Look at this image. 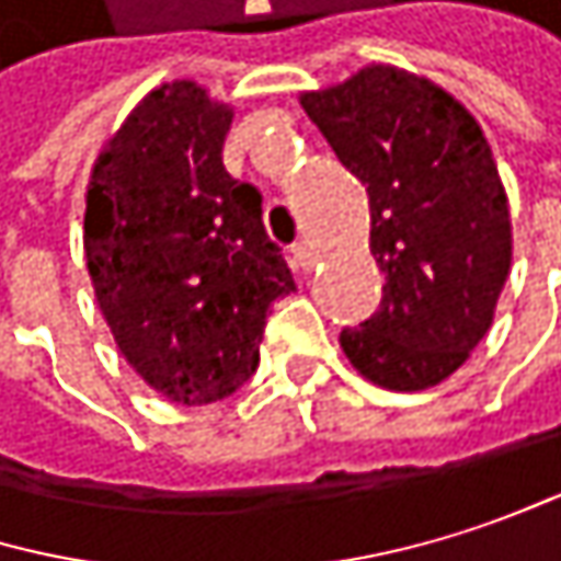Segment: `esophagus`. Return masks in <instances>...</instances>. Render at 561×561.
Returning a JSON list of instances; mask_svg holds the SVG:
<instances>
[{
	"instance_id": "obj_1",
	"label": "esophagus",
	"mask_w": 561,
	"mask_h": 561,
	"mask_svg": "<svg viewBox=\"0 0 561 561\" xmlns=\"http://www.w3.org/2000/svg\"><path fill=\"white\" fill-rule=\"evenodd\" d=\"M293 262H296V268L299 272H312V265H316V252H312V245L309 242H296L293 245Z\"/></svg>"
}]
</instances>
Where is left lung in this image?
I'll return each mask as SVG.
<instances>
[{
    "label": "left lung",
    "instance_id": "1",
    "mask_svg": "<svg viewBox=\"0 0 561 561\" xmlns=\"http://www.w3.org/2000/svg\"><path fill=\"white\" fill-rule=\"evenodd\" d=\"M302 107L368 186L385 272L378 312L342 329V348L388 391L434 388L490 332L510 275V206L490 144L463 104L391 65L309 91Z\"/></svg>",
    "mask_w": 561,
    "mask_h": 561
}]
</instances>
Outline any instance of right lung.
Returning a JSON list of instances; mask_svg holds the SVG:
<instances>
[{"instance_id":"right-lung-1","label":"right lung","mask_w":561,"mask_h":561,"mask_svg":"<svg viewBox=\"0 0 561 561\" xmlns=\"http://www.w3.org/2000/svg\"><path fill=\"white\" fill-rule=\"evenodd\" d=\"M229 107L173 81L150 91L101 153L84 209L98 306L134 371L196 408L259 365L293 268L262 226V193L222 167Z\"/></svg>"}]
</instances>
